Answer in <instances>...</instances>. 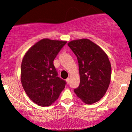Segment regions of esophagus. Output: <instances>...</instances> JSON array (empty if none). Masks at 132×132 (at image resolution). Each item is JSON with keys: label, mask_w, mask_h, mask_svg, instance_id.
Here are the masks:
<instances>
[{"label": "esophagus", "mask_w": 132, "mask_h": 132, "mask_svg": "<svg viewBox=\"0 0 132 132\" xmlns=\"http://www.w3.org/2000/svg\"><path fill=\"white\" fill-rule=\"evenodd\" d=\"M66 82H67V83H68V84H69V82H70V78H68L66 79Z\"/></svg>", "instance_id": "1"}]
</instances>
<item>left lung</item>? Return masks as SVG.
<instances>
[{
	"label": "left lung",
	"mask_w": 132,
	"mask_h": 132,
	"mask_svg": "<svg viewBox=\"0 0 132 132\" xmlns=\"http://www.w3.org/2000/svg\"><path fill=\"white\" fill-rule=\"evenodd\" d=\"M78 58L80 84L74 89L86 104L99 101L105 95L111 78V64L102 48L88 40H72L68 43Z\"/></svg>",
	"instance_id": "left-lung-1"
}]
</instances>
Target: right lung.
I'll list each match as a JSON object with an SVG mask.
<instances>
[{
	"label": "right lung",
	"instance_id": "obj_1",
	"mask_svg": "<svg viewBox=\"0 0 132 132\" xmlns=\"http://www.w3.org/2000/svg\"><path fill=\"white\" fill-rule=\"evenodd\" d=\"M65 41L42 39L28 50L21 65V82L33 102L45 107L56 101L66 86L57 76L53 61Z\"/></svg>",
	"mask_w": 132,
	"mask_h": 132
}]
</instances>
